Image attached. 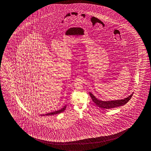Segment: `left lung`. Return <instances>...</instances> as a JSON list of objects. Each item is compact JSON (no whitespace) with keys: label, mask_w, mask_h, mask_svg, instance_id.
Wrapping results in <instances>:
<instances>
[{"label":"left lung","mask_w":151,"mask_h":151,"mask_svg":"<svg viewBox=\"0 0 151 151\" xmlns=\"http://www.w3.org/2000/svg\"><path fill=\"white\" fill-rule=\"evenodd\" d=\"M89 94L93 102L95 103L97 106H99V107L103 109H109L115 108V107L123 106L125 105L131 99L132 96L133 94V92L132 93L130 96H129L124 99L109 100V101H102V100L98 99L92 93L90 92Z\"/></svg>","instance_id":"left-lung-1"}]
</instances>
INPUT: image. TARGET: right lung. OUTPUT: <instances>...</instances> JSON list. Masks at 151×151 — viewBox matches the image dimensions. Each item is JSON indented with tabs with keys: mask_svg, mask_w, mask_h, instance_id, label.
<instances>
[{
	"mask_svg": "<svg viewBox=\"0 0 151 151\" xmlns=\"http://www.w3.org/2000/svg\"><path fill=\"white\" fill-rule=\"evenodd\" d=\"M66 106H65L63 108H62L61 109H59V110H58V111H55V112H53L49 113H47V114H42V115H41V116H51V115H55V114H59V113L63 112L64 111H65V109H66Z\"/></svg>",
	"mask_w": 151,
	"mask_h": 151,
	"instance_id": "add662e5",
	"label": "right lung"
}]
</instances>
